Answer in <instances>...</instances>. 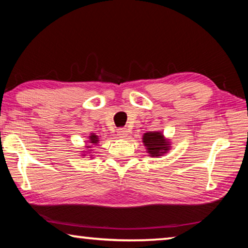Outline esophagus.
I'll use <instances>...</instances> for the list:
<instances>
[{"label": "esophagus", "instance_id": "obj_1", "mask_svg": "<svg viewBox=\"0 0 248 248\" xmlns=\"http://www.w3.org/2000/svg\"><path fill=\"white\" fill-rule=\"evenodd\" d=\"M127 129L125 128H119L118 129V131H117V133H118V136L120 137V138H125L127 137Z\"/></svg>", "mask_w": 248, "mask_h": 248}]
</instances>
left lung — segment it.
<instances>
[{
    "mask_svg": "<svg viewBox=\"0 0 248 248\" xmlns=\"http://www.w3.org/2000/svg\"><path fill=\"white\" fill-rule=\"evenodd\" d=\"M143 142L146 149L149 150V153L152 155V156H158L159 152L162 150H167V146L165 144V140L161 133L158 132H148L144 134L143 137Z\"/></svg>",
    "mask_w": 248,
    "mask_h": 248,
    "instance_id": "obj_1",
    "label": "left lung"
}]
</instances>
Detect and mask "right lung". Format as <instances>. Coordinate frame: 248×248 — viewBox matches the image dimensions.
<instances>
[{
  "instance_id": "1",
  "label": "right lung",
  "mask_w": 248,
  "mask_h": 248,
  "mask_svg": "<svg viewBox=\"0 0 248 248\" xmlns=\"http://www.w3.org/2000/svg\"><path fill=\"white\" fill-rule=\"evenodd\" d=\"M97 137H96V136H94V134H93V136H91V142H92V143H97ZM87 148H89V146H87Z\"/></svg>"
}]
</instances>
